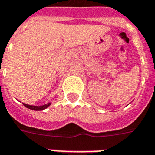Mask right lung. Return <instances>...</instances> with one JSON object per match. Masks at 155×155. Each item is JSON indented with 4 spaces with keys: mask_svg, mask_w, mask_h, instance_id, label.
<instances>
[{
    "mask_svg": "<svg viewBox=\"0 0 155 155\" xmlns=\"http://www.w3.org/2000/svg\"><path fill=\"white\" fill-rule=\"evenodd\" d=\"M50 104H51V103L44 104V105H41V106H34V105H29V104H24V105H25L26 108L30 109V110H43L45 109H46L47 107H49Z\"/></svg>",
    "mask_w": 155,
    "mask_h": 155,
    "instance_id": "right-lung-1",
    "label": "right lung"
}]
</instances>
